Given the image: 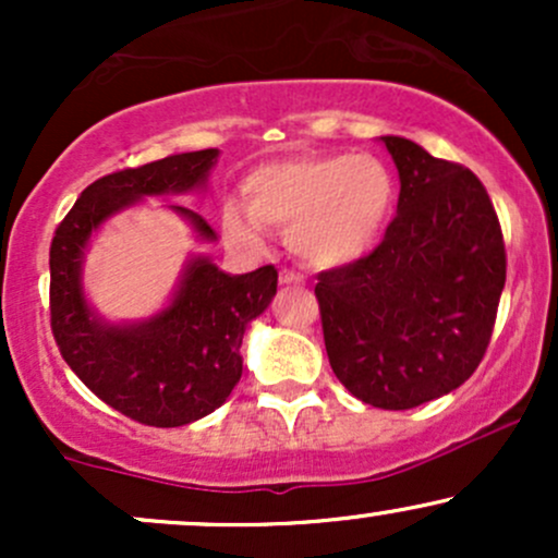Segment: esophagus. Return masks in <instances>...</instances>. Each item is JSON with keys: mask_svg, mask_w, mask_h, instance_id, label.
<instances>
[{"mask_svg": "<svg viewBox=\"0 0 558 558\" xmlns=\"http://www.w3.org/2000/svg\"><path fill=\"white\" fill-rule=\"evenodd\" d=\"M304 275L293 270H280V286H304Z\"/></svg>", "mask_w": 558, "mask_h": 558, "instance_id": "esophagus-1", "label": "esophagus"}]
</instances>
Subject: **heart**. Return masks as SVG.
<instances>
[{"label":"heart","instance_id":"obj_1","mask_svg":"<svg viewBox=\"0 0 558 558\" xmlns=\"http://www.w3.org/2000/svg\"><path fill=\"white\" fill-rule=\"evenodd\" d=\"M243 202L226 204L222 230L259 248L265 226L283 228L299 259L336 267L364 257L380 241L396 202L393 175L369 155L272 159L243 178Z\"/></svg>","mask_w":558,"mask_h":558}]
</instances>
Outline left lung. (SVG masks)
Segmentation results:
<instances>
[{"label": "left lung", "instance_id": "left-lung-1", "mask_svg": "<svg viewBox=\"0 0 558 558\" xmlns=\"http://www.w3.org/2000/svg\"><path fill=\"white\" fill-rule=\"evenodd\" d=\"M399 168L396 217L367 257L317 275L332 373L377 409L451 393L488 351L506 283L496 209L470 168L383 136Z\"/></svg>", "mask_w": 558, "mask_h": 558}]
</instances>
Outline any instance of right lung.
Returning a JSON list of instances; mask_svg holds the SVG:
<instances>
[{
    "mask_svg": "<svg viewBox=\"0 0 558 558\" xmlns=\"http://www.w3.org/2000/svg\"><path fill=\"white\" fill-rule=\"evenodd\" d=\"M215 159L217 149L185 151L99 178L83 189L49 248V323L62 360L94 396L141 425L181 427L222 407L243 369V330L272 301L278 270L265 265L228 275L198 257L168 310L141 325H107L83 299V248L107 217L136 198L204 185ZM172 209L202 239H217L202 215Z\"/></svg>",
    "mask_w": 558,
    "mask_h": 558,
    "instance_id": "right-lung-1",
    "label": "right lung"
}]
</instances>
